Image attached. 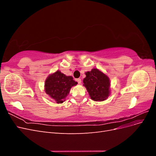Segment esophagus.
Segmentation results:
<instances>
[{"mask_svg":"<svg viewBox=\"0 0 156 156\" xmlns=\"http://www.w3.org/2000/svg\"><path fill=\"white\" fill-rule=\"evenodd\" d=\"M76 81L79 83V84H81V79L80 78H78V79H76Z\"/></svg>","mask_w":156,"mask_h":156,"instance_id":"obj_1","label":"esophagus"}]
</instances>
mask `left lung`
Instances as JSON below:
<instances>
[{
	"label": "left lung",
	"instance_id": "left-lung-1",
	"mask_svg": "<svg viewBox=\"0 0 156 156\" xmlns=\"http://www.w3.org/2000/svg\"><path fill=\"white\" fill-rule=\"evenodd\" d=\"M83 79L84 86L87 88L89 95L94 101H101L109 95L110 81L105 74L98 69L94 68L87 72Z\"/></svg>",
	"mask_w": 156,
	"mask_h": 156
}]
</instances>
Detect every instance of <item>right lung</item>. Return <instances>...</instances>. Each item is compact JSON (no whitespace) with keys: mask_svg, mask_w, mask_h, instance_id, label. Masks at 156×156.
I'll return each mask as SVG.
<instances>
[{"mask_svg":"<svg viewBox=\"0 0 156 156\" xmlns=\"http://www.w3.org/2000/svg\"><path fill=\"white\" fill-rule=\"evenodd\" d=\"M77 84L72 76H66L58 70L46 79L45 91L56 103H62L69 94L71 88Z\"/></svg>","mask_w":156,"mask_h":156,"instance_id":"1","label":"right lung"}]
</instances>
